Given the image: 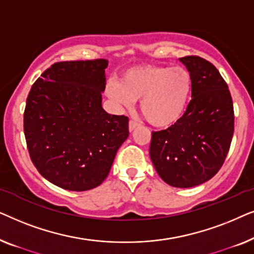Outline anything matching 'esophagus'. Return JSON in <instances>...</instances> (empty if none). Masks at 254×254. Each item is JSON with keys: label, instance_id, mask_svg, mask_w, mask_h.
Here are the masks:
<instances>
[{"label": "esophagus", "instance_id": "1", "mask_svg": "<svg viewBox=\"0 0 254 254\" xmlns=\"http://www.w3.org/2000/svg\"><path fill=\"white\" fill-rule=\"evenodd\" d=\"M138 126H140V124L136 123V121H135V120H129V131L135 130Z\"/></svg>", "mask_w": 254, "mask_h": 254}]
</instances>
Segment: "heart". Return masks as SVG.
I'll return each instance as SVG.
<instances>
[{
  "label": "heart",
  "instance_id": "heart-1",
  "mask_svg": "<svg viewBox=\"0 0 254 254\" xmlns=\"http://www.w3.org/2000/svg\"><path fill=\"white\" fill-rule=\"evenodd\" d=\"M106 95L125 107L141 100V112L152 126L170 127L189 105L192 76L184 67L140 65L125 71L120 82L109 83Z\"/></svg>",
  "mask_w": 254,
  "mask_h": 254
}]
</instances>
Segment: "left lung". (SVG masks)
Instances as JSON below:
<instances>
[{
    "label": "left lung",
    "mask_w": 254,
    "mask_h": 254,
    "mask_svg": "<svg viewBox=\"0 0 254 254\" xmlns=\"http://www.w3.org/2000/svg\"><path fill=\"white\" fill-rule=\"evenodd\" d=\"M179 61L192 76V99L175 125L152 131L149 154L166 184L190 189L213 178L223 165L235 117L230 91L215 65L193 55Z\"/></svg>",
    "instance_id": "left-lung-1"
}]
</instances>
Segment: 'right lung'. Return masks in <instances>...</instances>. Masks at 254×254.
<instances>
[{"label": "right lung", "mask_w": 254, "mask_h": 254, "mask_svg": "<svg viewBox=\"0 0 254 254\" xmlns=\"http://www.w3.org/2000/svg\"><path fill=\"white\" fill-rule=\"evenodd\" d=\"M105 59L52 64L26 99L24 134L31 161L45 179L75 192L99 186L129 135L128 118L102 106Z\"/></svg>", "instance_id": "1"}]
</instances>
